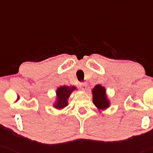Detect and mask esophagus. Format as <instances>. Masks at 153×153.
<instances>
[{"instance_id": "obj_1", "label": "esophagus", "mask_w": 153, "mask_h": 153, "mask_svg": "<svg viewBox=\"0 0 153 153\" xmlns=\"http://www.w3.org/2000/svg\"><path fill=\"white\" fill-rule=\"evenodd\" d=\"M80 87H81V89H82V90H85L86 89V84L85 82L81 83V84H80Z\"/></svg>"}]
</instances>
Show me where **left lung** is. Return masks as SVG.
Segmentation results:
<instances>
[{"instance_id": "1", "label": "left lung", "mask_w": 153, "mask_h": 153, "mask_svg": "<svg viewBox=\"0 0 153 153\" xmlns=\"http://www.w3.org/2000/svg\"><path fill=\"white\" fill-rule=\"evenodd\" d=\"M92 92V102L98 109L104 110L109 107V101L106 95V89L100 84L93 88Z\"/></svg>"}]
</instances>
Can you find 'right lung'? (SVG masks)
<instances>
[{"instance_id":"add662e5","label":"right lung","mask_w":153,"mask_h":153,"mask_svg":"<svg viewBox=\"0 0 153 153\" xmlns=\"http://www.w3.org/2000/svg\"><path fill=\"white\" fill-rule=\"evenodd\" d=\"M75 89H76V87L74 86H62L58 87L56 90V102L54 104L55 108H56L58 109H61L64 108L65 106H67L68 105V98L70 96L71 93Z\"/></svg>"}]
</instances>
